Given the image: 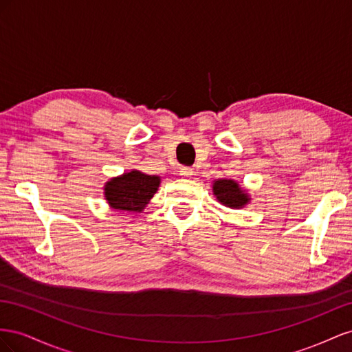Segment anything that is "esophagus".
<instances>
[{
	"label": "esophagus",
	"mask_w": 352,
	"mask_h": 352,
	"mask_svg": "<svg viewBox=\"0 0 352 352\" xmlns=\"http://www.w3.org/2000/svg\"><path fill=\"white\" fill-rule=\"evenodd\" d=\"M179 175H183V177L193 175V169L188 168V166H182V168H179Z\"/></svg>",
	"instance_id": "obj_1"
}]
</instances>
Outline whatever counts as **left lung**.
Returning a JSON list of instances; mask_svg holds the SVG:
<instances>
[{"label": "left lung", "instance_id": "left-lung-1", "mask_svg": "<svg viewBox=\"0 0 352 352\" xmlns=\"http://www.w3.org/2000/svg\"><path fill=\"white\" fill-rule=\"evenodd\" d=\"M212 192L219 204L232 209L243 208L250 200L249 195L234 179H217V182H214Z\"/></svg>", "mask_w": 352, "mask_h": 352}]
</instances>
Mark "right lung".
I'll return each mask as SVG.
<instances>
[{"mask_svg": "<svg viewBox=\"0 0 352 352\" xmlns=\"http://www.w3.org/2000/svg\"><path fill=\"white\" fill-rule=\"evenodd\" d=\"M159 184L160 177L147 175L133 169L107 182L104 197L110 208L126 212H142L148 200L157 192Z\"/></svg>", "mask_w": 352, "mask_h": 352, "instance_id": "add662e5", "label": "right lung"}]
</instances>
